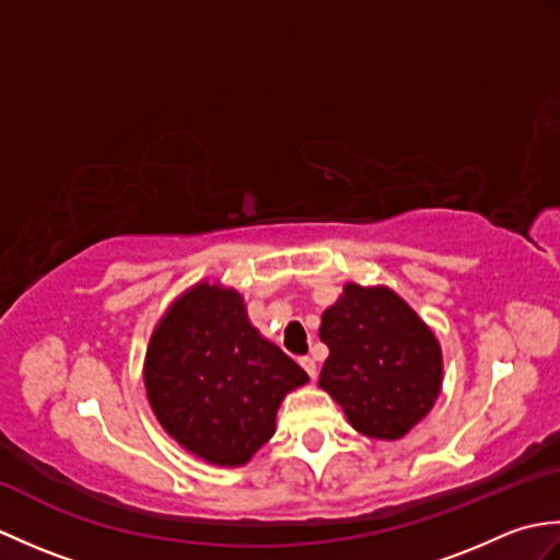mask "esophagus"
I'll use <instances>...</instances> for the list:
<instances>
[{"instance_id":"34e87169","label":"esophagus","mask_w":560,"mask_h":560,"mask_svg":"<svg viewBox=\"0 0 560 560\" xmlns=\"http://www.w3.org/2000/svg\"><path fill=\"white\" fill-rule=\"evenodd\" d=\"M299 363H301L303 371H305L307 375H311V377H315V375H317V365H315V361L311 359V355H303V359H301Z\"/></svg>"}]
</instances>
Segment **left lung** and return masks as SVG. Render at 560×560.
Segmentation results:
<instances>
[{
  "label": "left lung",
  "mask_w": 560,
  "mask_h": 560,
  "mask_svg": "<svg viewBox=\"0 0 560 560\" xmlns=\"http://www.w3.org/2000/svg\"><path fill=\"white\" fill-rule=\"evenodd\" d=\"M329 355L319 387L355 431L399 440L433 409L443 387V351L423 319L387 287L347 283L323 313Z\"/></svg>",
  "instance_id": "obj_1"
}]
</instances>
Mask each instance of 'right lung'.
Instances as JSON below:
<instances>
[{
  "mask_svg": "<svg viewBox=\"0 0 560 560\" xmlns=\"http://www.w3.org/2000/svg\"><path fill=\"white\" fill-rule=\"evenodd\" d=\"M303 368L249 325L243 295L199 281L165 311L144 359L159 423L187 452L241 467L277 431L283 397Z\"/></svg>",
  "mask_w": 560,
  "mask_h": 560,
  "instance_id": "add662e5",
  "label": "right lung"
}]
</instances>
